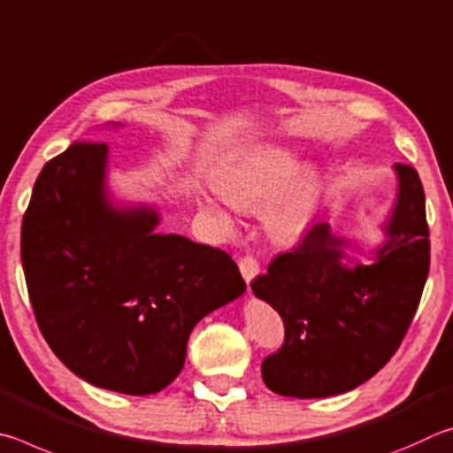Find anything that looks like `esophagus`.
I'll return each instance as SVG.
<instances>
[{
    "label": "esophagus",
    "mask_w": 453,
    "mask_h": 453,
    "mask_svg": "<svg viewBox=\"0 0 453 453\" xmlns=\"http://www.w3.org/2000/svg\"><path fill=\"white\" fill-rule=\"evenodd\" d=\"M239 268H241V274L244 276V280H247V284H250V280L255 279V276L260 273V265L258 260L252 257V255H247V257H241L239 260Z\"/></svg>",
    "instance_id": "obj_1"
}]
</instances>
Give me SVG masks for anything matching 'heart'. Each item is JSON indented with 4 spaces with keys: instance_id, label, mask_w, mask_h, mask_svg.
<instances>
[{
    "instance_id": "heart-1",
    "label": "heart",
    "mask_w": 453,
    "mask_h": 453,
    "mask_svg": "<svg viewBox=\"0 0 453 453\" xmlns=\"http://www.w3.org/2000/svg\"><path fill=\"white\" fill-rule=\"evenodd\" d=\"M298 169L295 150L279 145H255L234 157L217 177V190L239 211H258L266 206L265 220L276 239H292L304 231L314 217L322 195L320 174L314 169ZM206 209L217 214L225 226L228 214L214 198H206Z\"/></svg>"
}]
</instances>
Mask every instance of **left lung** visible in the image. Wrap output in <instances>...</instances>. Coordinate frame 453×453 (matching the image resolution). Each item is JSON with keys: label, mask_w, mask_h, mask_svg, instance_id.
Returning a JSON list of instances; mask_svg holds the SVG:
<instances>
[{"label": "left lung", "mask_w": 453, "mask_h": 453, "mask_svg": "<svg viewBox=\"0 0 453 453\" xmlns=\"http://www.w3.org/2000/svg\"><path fill=\"white\" fill-rule=\"evenodd\" d=\"M398 201L376 263L344 266L346 241L328 222L308 228L295 249L250 282L284 322V344L263 360V380L292 398L354 390L398 350L430 271V231L419 174L395 163Z\"/></svg>", "instance_id": "1"}]
</instances>
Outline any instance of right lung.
Returning a JSON list of instances; mask_svg holds the SVG:
<instances>
[{
  "instance_id": "1",
  "label": "right lung",
  "mask_w": 453,
  "mask_h": 453,
  "mask_svg": "<svg viewBox=\"0 0 453 453\" xmlns=\"http://www.w3.org/2000/svg\"><path fill=\"white\" fill-rule=\"evenodd\" d=\"M105 169L93 141L45 163L23 214V273L37 326L73 374L147 395L179 376L195 324L247 284L225 250L155 233L153 209H115Z\"/></svg>"
}]
</instances>
